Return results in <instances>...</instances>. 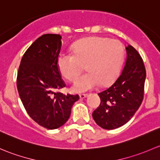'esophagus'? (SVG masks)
Listing matches in <instances>:
<instances>
[{"instance_id":"esophagus-1","label":"esophagus","mask_w":160,"mask_h":160,"mask_svg":"<svg viewBox=\"0 0 160 160\" xmlns=\"http://www.w3.org/2000/svg\"><path fill=\"white\" fill-rule=\"evenodd\" d=\"M87 96H88V95H87V94H80L79 95L80 98H86Z\"/></svg>"}]
</instances>
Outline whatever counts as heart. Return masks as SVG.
Here are the masks:
<instances>
[{"mask_svg":"<svg viewBox=\"0 0 160 160\" xmlns=\"http://www.w3.org/2000/svg\"><path fill=\"white\" fill-rule=\"evenodd\" d=\"M124 58V47L118 40L105 37L82 39L72 47V54L58 56L59 72L68 82H75L85 66L88 72L72 87L75 92L91 90L98 85L108 86L118 77Z\"/></svg>","mask_w":160,"mask_h":160,"instance_id":"obj_1","label":"heart"}]
</instances>
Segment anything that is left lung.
I'll return each instance as SVG.
<instances>
[{
	"mask_svg": "<svg viewBox=\"0 0 160 160\" xmlns=\"http://www.w3.org/2000/svg\"><path fill=\"white\" fill-rule=\"evenodd\" d=\"M126 49L124 68L114 83L98 94L99 106L92 117L105 129H115L131 119L142 104L146 72L139 52L131 45Z\"/></svg>",
	"mask_w": 160,
	"mask_h": 160,
	"instance_id": "obj_1",
	"label": "left lung"
}]
</instances>
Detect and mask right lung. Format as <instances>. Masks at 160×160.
I'll return each instance as SVG.
<instances>
[{
  "label": "right lung",
  "instance_id": "add662e5",
  "mask_svg": "<svg viewBox=\"0 0 160 160\" xmlns=\"http://www.w3.org/2000/svg\"><path fill=\"white\" fill-rule=\"evenodd\" d=\"M60 34H43L27 49L18 72L17 87L28 114L48 129L63 126L78 95H64L65 87L57 65L62 48Z\"/></svg>",
  "mask_w": 160,
  "mask_h": 160
}]
</instances>
